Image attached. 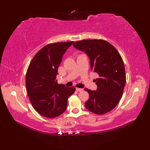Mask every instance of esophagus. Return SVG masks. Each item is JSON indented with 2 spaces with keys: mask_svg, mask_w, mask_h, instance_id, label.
<instances>
[{
  "mask_svg": "<svg viewBox=\"0 0 150 150\" xmlns=\"http://www.w3.org/2000/svg\"><path fill=\"white\" fill-rule=\"evenodd\" d=\"M76 90H77V91H83V89H82V88H76Z\"/></svg>",
  "mask_w": 150,
  "mask_h": 150,
  "instance_id": "1",
  "label": "esophagus"
}]
</instances>
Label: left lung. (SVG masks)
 <instances>
[{
	"instance_id": "8db88e82",
	"label": "left lung",
	"mask_w": 150,
	"mask_h": 150,
	"mask_svg": "<svg viewBox=\"0 0 150 150\" xmlns=\"http://www.w3.org/2000/svg\"><path fill=\"white\" fill-rule=\"evenodd\" d=\"M84 52L90 60L91 69L98 75L97 90L85 88L90 95L86 102L87 109L97 115L112 110L122 96L126 73L122 57L113 46L104 40H83L73 44Z\"/></svg>"
}]
</instances>
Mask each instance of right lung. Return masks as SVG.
I'll return each instance as SVG.
<instances>
[{
  "instance_id": "right-lung-1",
  "label": "right lung",
  "mask_w": 150,
  "mask_h": 150,
  "mask_svg": "<svg viewBox=\"0 0 150 150\" xmlns=\"http://www.w3.org/2000/svg\"><path fill=\"white\" fill-rule=\"evenodd\" d=\"M73 43L47 44L37 53L28 67L27 93L34 109L45 117L54 118L64 112L68 97L75 91L74 86L66 87L56 80L64 54Z\"/></svg>"
}]
</instances>
